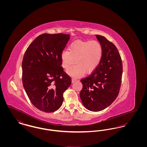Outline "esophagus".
<instances>
[{"label": "esophagus", "mask_w": 147, "mask_h": 147, "mask_svg": "<svg viewBox=\"0 0 147 147\" xmlns=\"http://www.w3.org/2000/svg\"><path fill=\"white\" fill-rule=\"evenodd\" d=\"M77 80H76V79H72V83H74L75 82H76L77 81Z\"/></svg>", "instance_id": "1"}]
</instances>
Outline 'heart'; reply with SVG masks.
<instances>
[{"mask_svg": "<svg viewBox=\"0 0 147 147\" xmlns=\"http://www.w3.org/2000/svg\"><path fill=\"white\" fill-rule=\"evenodd\" d=\"M102 56V47L96 40L76 41L70 44L68 51L61 54L62 66L67 69L74 62L77 64L68 70L71 76H82L85 73L90 74L96 69Z\"/></svg>", "mask_w": 147, "mask_h": 147, "instance_id": "b5f03b06", "label": "heart"}]
</instances>
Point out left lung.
Here are the masks:
<instances>
[{"label": "left lung", "mask_w": 147, "mask_h": 147, "mask_svg": "<svg viewBox=\"0 0 147 147\" xmlns=\"http://www.w3.org/2000/svg\"><path fill=\"white\" fill-rule=\"evenodd\" d=\"M102 47V56L96 69L80 80V97L88 110L98 112L111 105L119 95L123 71L121 57L112 42L95 35Z\"/></svg>", "instance_id": "8db88e82"}]
</instances>
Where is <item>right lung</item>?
<instances>
[{
    "label": "right lung",
    "instance_id": "right-lung-1",
    "mask_svg": "<svg viewBox=\"0 0 147 147\" xmlns=\"http://www.w3.org/2000/svg\"><path fill=\"white\" fill-rule=\"evenodd\" d=\"M70 38L64 34L38 36L25 51L22 62L24 88L32 105L53 112L62 105L71 79L61 66V54Z\"/></svg>",
    "mask_w": 147,
    "mask_h": 147
}]
</instances>
